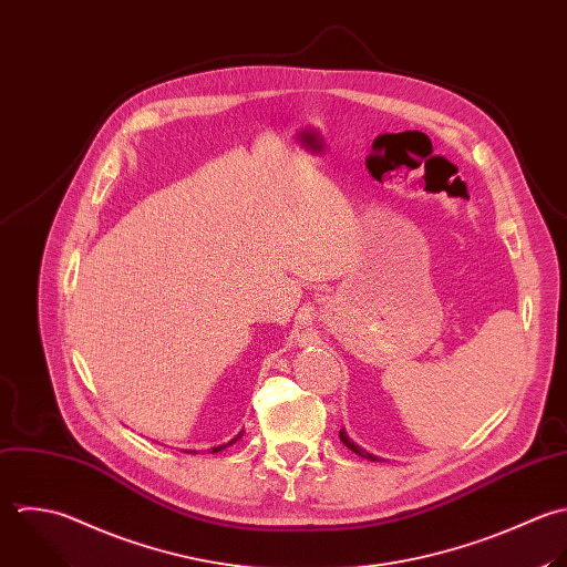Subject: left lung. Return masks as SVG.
Segmentation results:
<instances>
[{
  "label": "left lung",
  "mask_w": 567,
  "mask_h": 567,
  "mask_svg": "<svg viewBox=\"0 0 567 567\" xmlns=\"http://www.w3.org/2000/svg\"><path fill=\"white\" fill-rule=\"evenodd\" d=\"M340 440H342V442H344V446H347V449H351V451H353V453H355V455H360V457H364V460H371V462H375V460H378V457H375V455H371V453H367V451H364V449H360V446H355V444H353V442H351V440H349V435H347V433H344V429H342V431H340Z\"/></svg>",
  "instance_id": "8db88e82"
}]
</instances>
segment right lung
<instances>
[{
	"label": "right lung",
	"instance_id": "add662e5",
	"mask_svg": "<svg viewBox=\"0 0 567 567\" xmlns=\"http://www.w3.org/2000/svg\"><path fill=\"white\" fill-rule=\"evenodd\" d=\"M243 435H245V431H240V433H238V435H236L231 442H227V444H220V446H214V449H212V453H218V451H223V449H227V446L236 444V442H238ZM189 453H194V455H196V451H189Z\"/></svg>",
	"mask_w": 567,
	"mask_h": 567
}]
</instances>
